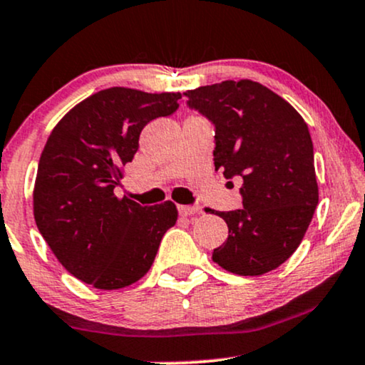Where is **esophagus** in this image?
<instances>
[{"mask_svg": "<svg viewBox=\"0 0 365 365\" xmlns=\"http://www.w3.org/2000/svg\"><path fill=\"white\" fill-rule=\"evenodd\" d=\"M178 210H179V215L181 217H191V215H196V213L201 212L200 207H187V205H179Z\"/></svg>", "mask_w": 365, "mask_h": 365, "instance_id": "1", "label": "esophagus"}]
</instances>
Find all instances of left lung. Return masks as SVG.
Masks as SVG:
<instances>
[{
    "instance_id": "1",
    "label": "left lung",
    "mask_w": 365,
    "mask_h": 365,
    "mask_svg": "<svg viewBox=\"0 0 365 365\" xmlns=\"http://www.w3.org/2000/svg\"><path fill=\"white\" fill-rule=\"evenodd\" d=\"M184 96L215 124V170L242 179V208L217 212L229 237L212 258L241 277L272 272L302 242L319 200L307 124L258 81L225 80Z\"/></svg>"
}]
</instances>
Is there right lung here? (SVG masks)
I'll use <instances>...</instances> for the list:
<instances>
[{
	"label": "right lung",
	"mask_w": 365,
	"mask_h": 365,
	"mask_svg": "<svg viewBox=\"0 0 365 365\" xmlns=\"http://www.w3.org/2000/svg\"><path fill=\"white\" fill-rule=\"evenodd\" d=\"M181 93L113 87L75 106L51 131L37 167L38 232L73 277L102 290L138 282L178 220L173 201L141 207L118 198L123 165L152 119L178 110Z\"/></svg>",
	"instance_id": "right-lung-1"
}]
</instances>
